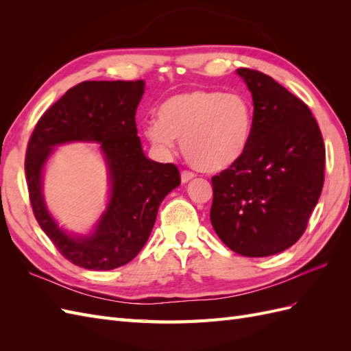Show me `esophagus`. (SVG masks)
<instances>
[{
	"instance_id": "34e87169",
	"label": "esophagus",
	"mask_w": 351,
	"mask_h": 351,
	"mask_svg": "<svg viewBox=\"0 0 351 351\" xmlns=\"http://www.w3.org/2000/svg\"><path fill=\"white\" fill-rule=\"evenodd\" d=\"M195 178V174L192 171H182V182L187 183L190 180Z\"/></svg>"
}]
</instances>
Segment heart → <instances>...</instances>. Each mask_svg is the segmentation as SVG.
Here are the masks:
<instances>
[{
    "instance_id": "heart-1",
    "label": "heart",
    "mask_w": 351,
    "mask_h": 351,
    "mask_svg": "<svg viewBox=\"0 0 351 351\" xmlns=\"http://www.w3.org/2000/svg\"><path fill=\"white\" fill-rule=\"evenodd\" d=\"M253 132V111L240 93L192 90L174 95L146 124L145 136L159 152L182 142L186 161L197 171L219 173L246 154Z\"/></svg>"
}]
</instances>
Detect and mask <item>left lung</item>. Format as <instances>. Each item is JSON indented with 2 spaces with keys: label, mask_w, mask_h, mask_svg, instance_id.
<instances>
[{
  "label": "left lung",
  "mask_w": 351,
  "mask_h": 351,
  "mask_svg": "<svg viewBox=\"0 0 351 351\" xmlns=\"http://www.w3.org/2000/svg\"><path fill=\"white\" fill-rule=\"evenodd\" d=\"M237 73L252 92L253 132L240 161L210 180V222L232 252L263 258L306 231L324 187L325 145L302 99L268 74Z\"/></svg>",
  "instance_id": "left-lung-1"
}]
</instances>
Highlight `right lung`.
I'll return each mask as SVG.
<instances>
[{
  "mask_svg": "<svg viewBox=\"0 0 351 351\" xmlns=\"http://www.w3.org/2000/svg\"><path fill=\"white\" fill-rule=\"evenodd\" d=\"M143 93V80L82 82L51 105L29 139L25 171L34 215L62 256L84 269L110 271L134 259L162 199L182 183L174 164L151 161L142 151L136 110ZM66 141H99L109 165L110 204L88 238L60 230L41 196V168L51 146Z\"/></svg>",
  "mask_w": 351,
  "mask_h": 351,
  "instance_id": "1",
  "label": "right lung"
}]
</instances>
